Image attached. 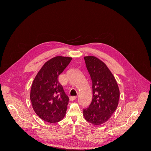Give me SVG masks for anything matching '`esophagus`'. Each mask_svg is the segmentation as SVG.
I'll return each mask as SVG.
<instances>
[{"mask_svg": "<svg viewBox=\"0 0 151 151\" xmlns=\"http://www.w3.org/2000/svg\"><path fill=\"white\" fill-rule=\"evenodd\" d=\"M76 98H77V96H71L70 97L69 99L70 101H74V100H75Z\"/></svg>", "mask_w": 151, "mask_h": 151, "instance_id": "obj_1", "label": "esophagus"}]
</instances>
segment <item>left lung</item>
Returning a JSON list of instances; mask_svg holds the SVG:
<instances>
[{
  "mask_svg": "<svg viewBox=\"0 0 151 151\" xmlns=\"http://www.w3.org/2000/svg\"><path fill=\"white\" fill-rule=\"evenodd\" d=\"M84 58L93 83V99L89 107L83 109V115L88 122L101 125L116 110L120 98L119 88L104 63L93 56Z\"/></svg>",
  "mask_w": 151,
  "mask_h": 151,
  "instance_id": "8db88e82",
  "label": "left lung"
}]
</instances>
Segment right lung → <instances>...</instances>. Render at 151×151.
I'll list each match as a JSON object with an SVG mask.
<instances>
[{
	"mask_svg": "<svg viewBox=\"0 0 151 151\" xmlns=\"http://www.w3.org/2000/svg\"><path fill=\"white\" fill-rule=\"evenodd\" d=\"M71 60L70 57L60 56L50 59L41 68L32 84V106L36 115L44 121L56 123L65 115L69 98L58 77Z\"/></svg>",
	"mask_w": 151,
	"mask_h": 151,
	"instance_id": "add662e5",
	"label": "right lung"
}]
</instances>
